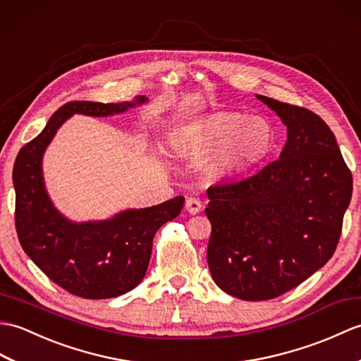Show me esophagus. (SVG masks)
Masks as SVG:
<instances>
[{
	"instance_id": "1",
	"label": "esophagus",
	"mask_w": 361,
	"mask_h": 361,
	"mask_svg": "<svg viewBox=\"0 0 361 361\" xmlns=\"http://www.w3.org/2000/svg\"><path fill=\"white\" fill-rule=\"evenodd\" d=\"M201 208H202V204H201V201H199V199H196V197H188V199H187L185 210H187L190 214L199 213V212H201Z\"/></svg>"
}]
</instances>
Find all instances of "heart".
<instances>
[{"label": "heart", "mask_w": 361, "mask_h": 361, "mask_svg": "<svg viewBox=\"0 0 361 361\" xmlns=\"http://www.w3.org/2000/svg\"><path fill=\"white\" fill-rule=\"evenodd\" d=\"M271 143L274 131L266 118L239 113H218L193 130L173 135V145L178 149L212 153L221 147L213 164L214 171L219 174L236 171L255 162L269 153Z\"/></svg>", "instance_id": "b5f03b06"}]
</instances>
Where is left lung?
Segmentation results:
<instances>
[{"instance_id": "obj_1", "label": "left lung", "mask_w": 361, "mask_h": 361, "mask_svg": "<svg viewBox=\"0 0 361 361\" xmlns=\"http://www.w3.org/2000/svg\"><path fill=\"white\" fill-rule=\"evenodd\" d=\"M256 99L287 126L278 160L244 179L207 190L208 269L221 289L271 300L332 258L352 197V174L324 120L306 108Z\"/></svg>"}]
</instances>
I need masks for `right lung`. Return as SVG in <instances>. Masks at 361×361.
Here are the masks:
<instances>
[{
    "mask_svg": "<svg viewBox=\"0 0 361 361\" xmlns=\"http://www.w3.org/2000/svg\"><path fill=\"white\" fill-rule=\"evenodd\" d=\"M147 102L145 95L122 103L69 102L52 114L44 130L20 149L15 160V227L20 244L47 278L72 295L105 300L133 290L147 274L156 231L180 213L185 197L128 208L103 221H71L47 195L44 151L74 114L108 117Z\"/></svg>",
    "mask_w": 361,
    "mask_h": 361,
    "instance_id": "1",
    "label": "right lung"
}]
</instances>
